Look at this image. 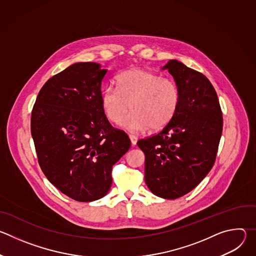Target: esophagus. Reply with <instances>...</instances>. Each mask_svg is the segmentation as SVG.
<instances>
[{
  "mask_svg": "<svg viewBox=\"0 0 256 256\" xmlns=\"http://www.w3.org/2000/svg\"><path fill=\"white\" fill-rule=\"evenodd\" d=\"M128 138H130V140L132 144V146H134V144H136V142H138V138H136V136H134V134H130V136H128Z\"/></svg>",
  "mask_w": 256,
  "mask_h": 256,
  "instance_id": "34e87169",
  "label": "esophagus"
}]
</instances>
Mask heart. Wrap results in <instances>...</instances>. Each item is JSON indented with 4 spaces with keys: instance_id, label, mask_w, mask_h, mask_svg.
<instances>
[{
    "instance_id": "b5f03b06",
    "label": "heart",
    "mask_w": 256,
    "mask_h": 256,
    "mask_svg": "<svg viewBox=\"0 0 256 256\" xmlns=\"http://www.w3.org/2000/svg\"><path fill=\"white\" fill-rule=\"evenodd\" d=\"M116 88L108 87L101 93V105L109 122L120 124L130 108L133 112L122 128L138 134L149 128H165L177 112L180 91L177 84L156 72L134 68L116 77Z\"/></svg>"
}]
</instances>
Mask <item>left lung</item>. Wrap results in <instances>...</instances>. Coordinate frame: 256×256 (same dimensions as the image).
<instances>
[{"mask_svg":"<svg viewBox=\"0 0 256 256\" xmlns=\"http://www.w3.org/2000/svg\"><path fill=\"white\" fill-rule=\"evenodd\" d=\"M161 68L170 72L179 88L177 112L159 134L136 144L146 158V184L155 196L175 200L196 188L210 171L223 116L206 76L177 60H170Z\"/></svg>","mask_w":256,"mask_h":256,"instance_id":"left-lung-1","label":"left lung"}]
</instances>
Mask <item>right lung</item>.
I'll return each mask as SVG.
<instances>
[{
  "instance_id": "add662e5",
  "label": "right lung",
  "mask_w": 256,
  "mask_h": 256,
  "mask_svg": "<svg viewBox=\"0 0 256 256\" xmlns=\"http://www.w3.org/2000/svg\"><path fill=\"white\" fill-rule=\"evenodd\" d=\"M106 72L92 62L68 66L44 85L31 114L42 172L78 202L107 194L112 166L130 148L126 134L114 130L103 112L101 84Z\"/></svg>"
}]
</instances>
